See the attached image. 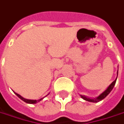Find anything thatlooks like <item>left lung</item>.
Here are the masks:
<instances>
[{
    "label": "left lung",
    "mask_w": 124,
    "mask_h": 124,
    "mask_svg": "<svg viewBox=\"0 0 124 124\" xmlns=\"http://www.w3.org/2000/svg\"><path fill=\"white\" fill-rule=\"evenodd\" d=\"M117 76H118V71H117ZM117 78V77H116ZM116 78L115 80L112 83L109 85V87L106 89V90H105L102 94H101L98 96V97H96V99H89V98H87L86 96H82V95H80V96L84 100H85V101H89V102H93V103H97V102H99L100 101H101V100H103V99H105V97L108 95V94H110V92L111 91H112V89H113V87H114V86H115V85L116 83Z\"/></svg>",
    "instance_id": "1"
}]
</instances>
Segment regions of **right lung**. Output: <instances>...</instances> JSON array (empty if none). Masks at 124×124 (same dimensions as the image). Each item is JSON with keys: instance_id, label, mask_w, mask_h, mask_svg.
Listing matches in <instances>:
<instances>
[{"instance_id": "right-lung-1", "label": "right lung", "mask_w": 124, "mask_h": 124, "mask_svg": "<svg viewBox=\"0 0 124 124\" xmlns=\"http://www.w3.org/2000/svg\"><path fill=\"white\" fill-rule=\"evenodd\" d=\"M15 93V92H14ZM15 94L19 97V98H20L22 100V101H23L24 102H25V103H30V104H35V103H38V102H39L40 101H41V100L43 99L44 98H42V99H40L39 100H30V99H24L23 97H22L21 95H19V94H18L17 93H15Z\"/></svg>"}]
</instances>
